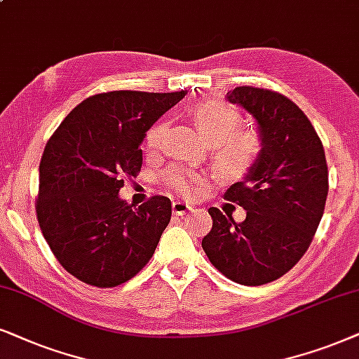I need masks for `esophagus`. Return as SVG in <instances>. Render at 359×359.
<instances>
[{
	"mask_svg": "<svg viewBox=\"0 0 359 359\" xmlns=\"http://www.w3.org/2000/svg\"><path fill=\"white\" fill-rule=\"evenodd\" d=\"M194 208V205H190L189 202H182V200H174L172 202V213L174 215H184L190 212Z\"/></svg>",
	"mask_w": 359,
	"mask_h": 359,
	"instance_id": "esophagus-1",
	"label": "esophagus"
}]
</instances>
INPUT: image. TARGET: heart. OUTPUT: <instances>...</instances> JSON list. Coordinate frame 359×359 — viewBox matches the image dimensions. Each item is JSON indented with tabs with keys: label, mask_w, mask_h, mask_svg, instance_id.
I'll return each instance as SVG.
<instances>
[{
	"label": "heart",
	"mask_w": 359,
	"mask_h": 359,
	"mask_svg": "<svg viewBox=\"0 0 359 359\" xmlns=\"http://www.w3.org/2000/svg\"><path fill=\"white\" fill-rule=\"evenodd\" d=\"M190 116L198 130L213 142V161L219 172L238 179L252 169L259 156L261 142L255 133L240 128L243 116L236 108L219 100H200L190 108ZM167 126L165 119H159L146 131L144 147L149 154L162 149ZM202 175L198 172L182 164L169 165L161 174L162 184L180 195H192Z\"/></svg>",
	"instance_id": "b5f03b06"
}]
</instances>
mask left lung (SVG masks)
<instances>
[{
	"instance_id": "8db88e82",
	"label": "left lung",
	"mask_w": 359,
	"mask_h": 359,
	"mask_svg": "<svg viewBox=\"0 0 359 359\" xmlns=\"http://www.w3.org/2000/svg\"><path fill=\"white\" fill-rule=\"evenodd\" d=\"M226 100L256 118L262 149L245 179L224 192L246 210V219L236 223L210 207L213 224L202 248L224 277L262 285L283 277L309 250L327 202V159L317 131L292 100L248 85L229 90Z\"/></svg>"
}]
</instances>
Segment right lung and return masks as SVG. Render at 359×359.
I'll list each match as a JSON object with an SVG mask.
<instances>
[{"label": "right lung", "instance_id": "obj_1", "mask_svg": "<svg viewBox=\"0 0 359 359\" xmlns=\"http://www.w3.org/2000/svg\"><path fill=\"white\" fill-rule=\"evenodd\" d=\"M185 92L116 90L92 95L49 137L39 164L36 213L62 267L95 287L133 279L170 222V200L154 195L133 208L118 197L141 170V142Z\"/></svg>", "mask_w": 359, "mask_h": 359}]
</instances>
